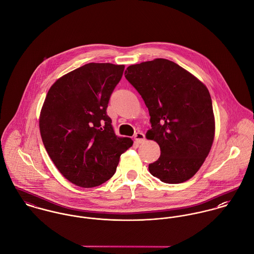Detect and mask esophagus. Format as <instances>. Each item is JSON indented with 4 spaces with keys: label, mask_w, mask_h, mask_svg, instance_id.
<instances>
[{
    "label": "esophagus",
    "mask_w": 254,
    "mask_h": 254,
    "mask_svg": "<svg viewBox=\"0 0 254 254\" xmlns=\"http://www.w3.org/2000/svg\"><path fill=\"white\" fill-rule=\"evenodd\" d=\"M134 138H135L136 142L139 143V144L144 143L145 141V135H144V133H142V132H137V133L135 134V137H134Z\"/></svg>",
    "instance_id": "34e87169"
}]
</instances>
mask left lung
<instances>
[{
  "mask_svg": "<svg viewBox=\"0 0 254 254\" xmlns=\"http://www.w3.org/2000/svg\"><path fill=\"white\" fill-rule=\"evenodd\" d=\"M125 77L148 109L151 129L145 137L160 147L159 158L148 164L150 174L167 184L190 179L214 140L215 120L206 86L165 59L130 65Z\"/></svg>",
  "mask_w": 254,
  "mask_h": 254,
  "instance_id": "1",
  "label": "left lung"
}]
</instances>
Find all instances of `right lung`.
<instances>
[{
	"mask_svg": "<svg viewBox=\"0 0 254 254\" xmlns=\"http://www.w3.org/2000/svg\"><path fill=\"white\" fill-rule=\"evenodd\" d=\"M124 67L87 64L58 79L45 99L39 120L43 144L63 176L78 187L109 180L120 155L133 145L115 135L107 114Z\"/></svg>",
	"mask_w": 254,
	"mask_h": 254,
	"instance_id": "1",
	"label": "right lung"
}]
</instances>
